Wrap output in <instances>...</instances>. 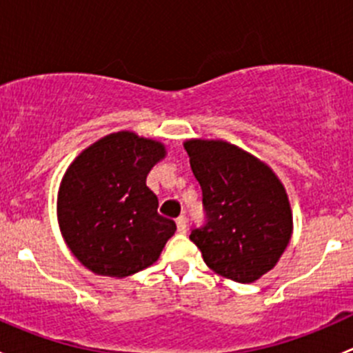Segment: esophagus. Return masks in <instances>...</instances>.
I'll return each instance as SVG.
<instances>
[{"label":"esophagus","mask_w":353,"mask_h":353,"mask_svg":"<svg viewBox=\"0 0 353 353\" xmlns=\"http://www.w3.org/2000/svg\"><path fill=\"white\" fill-rule=\"evenodd\" d=\"M176 225H177V230H179L181 234L186 232V227H188V220H186V216L181 215L179 219L176 220Z\"/></svg>","instance_id":"obj_1"}]
</instances>
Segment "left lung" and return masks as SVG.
Listing matches in <instances>:
<instances>
[{"instance_id": "obj_1", "label": "left lung", "mask_w": 353, "mask_h": 353, "mask_svg": "<svg viewBox=\"0 0 353 353\" xmlns=\"http://www.w3.org/2000/svg\"><path fill=\"white\" fill-rule=\"evenodd\" d=\"M191 169L203 191L206 223L191 230L206 265L239 283L261 279L292 237L285 188L272 169L222 140H188Z\"/></svg>"}]
</instances>
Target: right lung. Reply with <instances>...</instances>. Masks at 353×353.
Here are the masks:
<instances>
[{
	"instance_id": "add662e5",
	"label": "right lung",
	"mask_w": 353,
	"mask_h": 353,
	"mask_svg": "<svg viewBox=\"0 0 353 353\" xmlns=\"http://www.w3.org/2000/svg\"><path fill=\"white\" fill-rule=\"evenodd\" d=\"M165 157L160 141L131 131L108 134L68 167L58 193V222L70 251L90 272L130 276L159 259L176 232L159 215L147 176Z\"/></svg>"
}]
</instances>
